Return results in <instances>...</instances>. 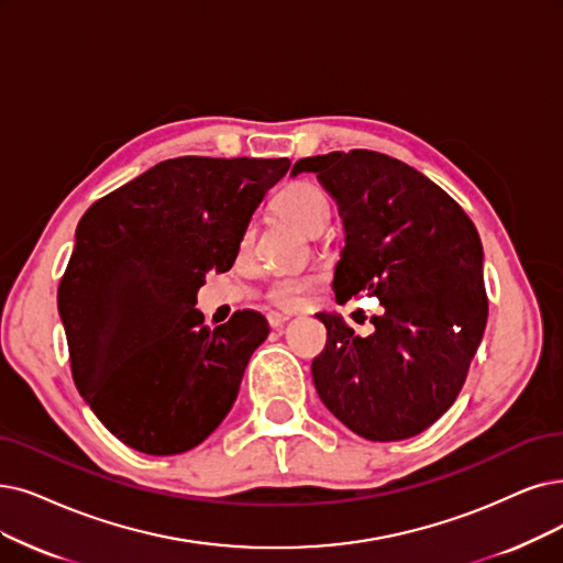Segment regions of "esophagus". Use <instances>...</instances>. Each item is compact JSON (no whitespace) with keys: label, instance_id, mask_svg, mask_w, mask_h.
<instances>
[{"label":"esophagus","instance_id":"esophagus-1","mask_svg":"<svg viewBox=\"0 0 563 563\" xmlns=\"http://www.w3.org/2000/svg\"><path fill=\"white\" fill-rule=\"evenodd\" d=\"M290 319L284 317V313H269V325H273V330H282Z\"/></svg>","mask_w":563,"mask_h":563}]
</instances>
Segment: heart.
I'll return each mask as SVG.
<instances>
[{"label":"heart","mask_w":563,"mask_h":563,"mask_svg":"<svg viewBox=\"0 0 563 563\" xmlns=\"http://www.w3.org/2000/svg\"><path fill=\"white\" fill-rule=\"evenodd\" d=\"M277 210L288 219L294 221L296 227L305 233H317L319 229L325 227L330 206L325 194L317 187L307 183V179H296V183L286 185L279 196H277ZM252 229L246 231L244 240L252 238ZM317 284V277L311 275H300V273H282L277 277L269 279L265 298L269 305H275L279 309L294 311L300 309L307 300V294Z\"/></svg>","instance_id":"heart-1"}]
</instances>
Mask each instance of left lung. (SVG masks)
<instances>
[{"label": "left lung", "mask_w": 563, "mask_h": 563, "mask_svg": "<svg viewBox=\"0 0 563 563\" xmlns=\"http://www.w3.org/2000/svg\"><path fill=\"white\" fill-rule=\"evenodd\" d=\"M298 173H317L340 206L346 246L334 267L336 302L367 294L384 305L367 336L340 313H317L328 342L311 363L313 386L357 437H416L453 407L483 340L474 221L432 179L380 152L307 156L290 170Z\"/></svg>", "instance_id": "obj_1"}]
</instances>
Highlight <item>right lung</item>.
I'll use <instances>...</instances> for the list:
<instances>
[{
	"label": "right lung",
	"mask_w": 563,
	"mask_h": 563,
	"mask_svg": "<svg viewBox=\"0 0 563 563\" xmlns=\"http://www.w3.org/2000/svg\"><path fill=\"white\" fill-rule=\"evenodd\" d=\"M288 159L177 156L89 208L57 288L71 374L110 434L145 455H179L227 418L269 332L235 311L210 330L196 307L206 273H227Z\"/></svg>",
	"instance_id": "right-lung-1"
}]
</instances>
